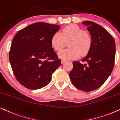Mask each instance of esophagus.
I'll list each match as a JSON object with an SVG mask.
<instances>
[{"mask_svg": "<svg viewBox=\"0 0 120 120\" xmlns=\"http://www.w3.org/2000/svg\"><path fill=\"white\" fill-rule=\"evenodd\" d=\"M66 60H62V62H61V63H62V64H64L65 63V62H66Z\"/></svg>", "mask_w": 120, "mask_h": 120, "instance_id": "obj_1", "label": "esophagus"}]
</instances>
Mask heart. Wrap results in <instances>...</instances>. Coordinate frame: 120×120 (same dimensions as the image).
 Returning a JSON list of instances; mask_svg holds the SVG:
<instances>
[{
    "mask_svg": "<svg viewBox=\"0 0 120 120\" xmlns=\"http://www.w3.org/2000/svg\"><path fill=\"white\" fill-rule=\"evenodd\" d=\"M68 42V48L58 52V56L63 60H75L84 56L89 52L92 45L91 36L77 25H71L64 27L61 32H55L51 38L53 48L60 51Z\"/></svg>",
    "mask_w": 120,
    "mask_h": 120,
    "instance_id": "1",
    "label": "heart"
}]
</instances>
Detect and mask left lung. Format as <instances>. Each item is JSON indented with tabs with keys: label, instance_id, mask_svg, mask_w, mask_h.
Here are the masks:
<instances>
[{
	"label": "left lung",
	"instance_id": "left-lung-1",
	"mask_svg": "<svg viewBox=\"0 0 120 120\" xmlns=\"http://www.w3.org/2000/svg\"><path fill=\"white\" fill-rule=\"evenodd\" d=\"M82 23L90 34L92 45L82 60L87 63L74 61L69 77L76 88L88 92L100 87L111 74L114 66L116 46L113 37L101 26L90 21Z\"/></svg>",
	"mask_w": 120,
	"mask_h": 120
}]
</instances>
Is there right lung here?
I'll use <instances>...</instances> for the list:
<instances>
[{"mask_svg":"<svg viewBox=\"0 0 120 120\" xmlns=\"http://www.w3.org/2000/svg\"><path fill=\"white\" fill-rule=\"evenodd\" d=\"M57 25L36 22L20 30L12 40L9 60L15 77L29 89L49 84L52 74L61 64L51 45Z\"/></svg>","mask_w":120,"mask_h":120,"instance_id":"obj_1","label":"right lung"}]
</instances>
